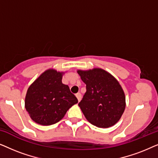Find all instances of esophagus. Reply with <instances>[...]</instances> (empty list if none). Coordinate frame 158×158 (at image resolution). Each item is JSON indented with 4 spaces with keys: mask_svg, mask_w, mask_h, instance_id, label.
<instances>
[{
    "mask_svg": "<svg viewBox=\"0 0 158 158\" xmlns=\"http://www.w3.org/2000/svg\"><path fill=\"white\" fill-rule=\"evenodd\" d=\"M75 96L77 97V100H78V101H80L81 100L82 96H81V94H80V93H77V94H75Z\"/></svg>",
    "mask_w": 158,
    "mask_h": 158,
    "instance_id": "1",
    "label": "esophagus"
}]
</instances>
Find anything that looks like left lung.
<instances>
[{
  "mask_svg": "<svg viewBox=\"0 0 158 158\" xmlns=\"http://www.w3.org/2000/svg\"><path fill=\"white\" fill-rule=\"evenodd\" d=\"M86 92L78 103L90 124L100 128L113 126L120 119L126 103L123 89L111 74L102 69L78 70Z\"/></svg>",
  "mask_w": 158,
  "mask_h": 158,
  "instance_id": "left-lung-1",
  "label": "left lung"
}]
</instances>
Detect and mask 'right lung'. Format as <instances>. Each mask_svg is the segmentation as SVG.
Here are the masks:
<instances>
[{"mask_svg": "<svg viewBox=\"0 0 158 158\" xmlns=\"http://www.w3.org/2000/svg\"><path fill=\"white\" fill-rule=\"evenodd\" d=\"M62 73L55 70L43 73L27 90L25 108L31 119L49 126L60 122L77 103L69 86L62 83Z\"/></svg>", "mask_w": 158, "mask_h": 158, "instance_id": "obj_1", "label": "right lung"}]
</instances>
